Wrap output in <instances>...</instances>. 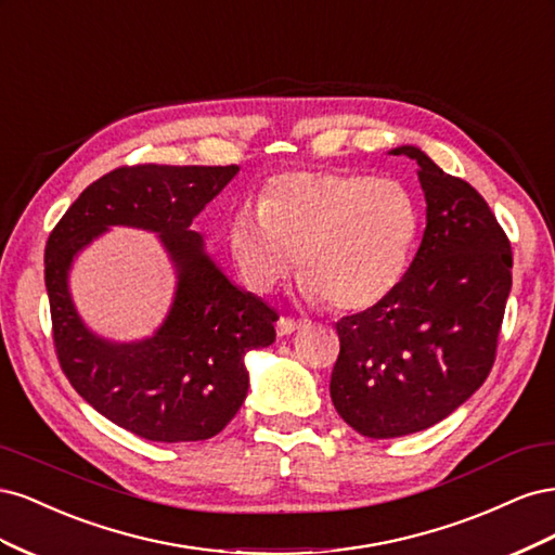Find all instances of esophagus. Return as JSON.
<instances>
[{"label": "esophagus", "mask_w": 555, "mask_h": 555, "mask_svg": "<svg viewBox=\"0 0 555 555\" xmlns=\"http://www.w3.org/2000/svg\"><path fill=\"white\" fill-rule=\"evenodd\" d=\"M298 328H300V322H296V319H289V317H282L280 322H278V326H275L280 338H284V335H292Z\"/></svg>", "instance_id": "1"}]
</instances>
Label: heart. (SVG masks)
<instances>
[{"instance_id": "b5f03b06", "label": "heart", "mask_w": 555, "mask_h": 555, "mask_svg": "<svg viewBox=\"0 0 555 555\" xmlns=\"http://www.w3.org/2000/svg\"><path fill=\"white\" fill-rule=\"evenodd\" d=\"M416 231V201L402 182L296 169L271 178L259 206L231 215L227 243L251 292L278 289L298 266L306 304L365 312L405 278Z\"/></svg>"}]
</instances>
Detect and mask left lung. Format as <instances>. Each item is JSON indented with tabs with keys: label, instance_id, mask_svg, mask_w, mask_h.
Instances as JSON below:
<instances>
[{
	"label": "left lung",
	"instance_id": "8db88e82",
	"mask_svg": "<svg viewBox=\"0 0 555 555\" xmlns=\"http://www.w3.org/2000/svg\"><path fill=\"white\" fill-rule=\"evenodd\" d=\"M418 166L426 231L398 289L343 317L331 400L373 440L426 430L489 377L512 292V247L481 194L424 150L393 147Z\"/></svg>",
	"mask_w": 555,
	"mask_h": 555
}]
</instances>
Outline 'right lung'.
<instances>
[{"label": "right lung", "mask_w": 555, "mask_h": 555, "mask_svg": "<svg viewBox=\"0 0 555 555\" xmlns=\"http://www.w3.org/2000/svg\"><path fill=\"white\" fill-rule=\"evenodd\" d=\"M238 166H125L99 178L46 243V289L64 375L108 422L150 442H196L220 433L249 389L245 354L273 345L278 312L233 284L192 220ZM111 225L158 233L177 271L163 326L143 341L94 334L68 292L73 259Z\"/></svg>", "instance_id": "1"}]
</instances>
